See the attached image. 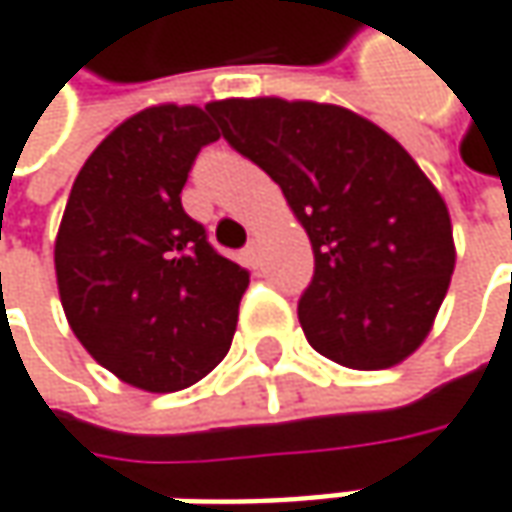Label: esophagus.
Returning a JSON list of instances; mask_svg holds the SVG:
<instances>
[{
    "label": "esophagus",
    "instance_id": "esophagus-1",
    "mask_svg": "<svg viewBox=\"0 0 512 512\" xmlns=\"http://www.w3.org/2000/svg\"><path fill=\"white\" fill-rule=\"evenodd\" d=\"M243 260H246V266H252V269L260 263V246H257L255 240L243 249Z\"/></svg>",
    "mask_w": 512,
    "mask_h": 512
}]
</instances>
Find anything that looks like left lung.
Here are the masks:
<instances>
[{
  "label": "left lung",
  "instance_id": "1",
  "mask_svg": "<svg viewBox=\"0 0 512 512\" xmlns=\"http://www.w3.org/2000/svg\"><path fill=\"white\" fill-rule=\"evenodd\" d=\"M304 226L316 272L298 301L321 356L382 371L432 330L455 269L443 196L400 141L345 106L228 98L205 106Z\"/></svg>",
  "mask_w": 512,
  "mask_h": 512
}]
</instances>
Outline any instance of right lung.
I'll use <instances>...</instances> for the list:
<instances>
[{
  "instance_id": "1",
  "label": "right lung",
  "mask_w": 512,
  "mask_h": 512,
  "mask_svg": "<svg viewBox=\"0 0 512 512\" xmlns=\"http://www.w3.org/2000/svg\"><path fill=\"white\" fill-rule=\"evenodd\" d=\"M220 133L199 106L141 109L80 167L54 243L66 318L98 365L141 391H182L231 347L249 272L182 208Z\"/></svg>"
}]
</instances>
